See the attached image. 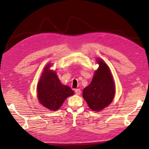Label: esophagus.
Here are the masks:
<instances>
[{
	"instance_id": "obj_1",
	"label": "esophagus",
	"mask_w": 149,
	"mask_h": 149,
	"mask_svg": "<svg viewBox=\"0 0 149 149\" xmlns=\"http://www.w3.org/2000/svg\"><path fill=\"white\" fill-rule=\"evenodd\" d=\"M74 92H75L76 95H80L81 93V90L79 89H76L74 91Z\"/></svg>"
}]
</instances>
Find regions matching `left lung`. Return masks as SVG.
Listing matches in <instances>:
<instances>
[{
    "label": "left lung",
    "mask_w": 149,
    "mask_h": 149,
    "mask_svg": "<svg viewBox=\"0 0 149 149\" xmlns=\"http://www.w3.org/2000/svg\"><path fill=\"white\" fill-rule=\"evenodd\" d=\"M96 61L99 68L94 72L91 83L84 88L83 97L90 109L99 112L113 101L116 87L109 66L100 58Z\"/></svg>",
    "instance_id": "1"
}]
</instances>
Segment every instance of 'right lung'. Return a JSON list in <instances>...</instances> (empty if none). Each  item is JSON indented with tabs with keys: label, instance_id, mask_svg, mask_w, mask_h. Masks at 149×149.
<instances>
[{
	"label": "right lung",
	"instance_id": "1",
	"mask_svg": "<svg viewBox=\"0 0 149 149\" xmlns=\"http://www.w3.org/2000/svg\"><path fill=\"white\" fill-rule=\"evenodd\" d=\"M50 63L44 68L37 87V97L42 106L50 111L58 110L67 97L73 95L69 86L62 84L55 71L50 70Z\"/></svg>",
	"mask_w": 149,
	"mask_h": 149
}]
</instances>
